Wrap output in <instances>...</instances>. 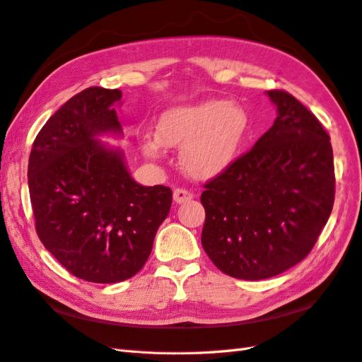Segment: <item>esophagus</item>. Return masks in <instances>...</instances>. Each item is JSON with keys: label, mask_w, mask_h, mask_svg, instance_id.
<instances>
[{"label": "esophagus", "mask_w": 362, "mask_h": 362, "mask_svg": "<svg viewBox=\"0 0 362 362\" xmlns=\"http://www.w3.org/2000/svg\"><path fill=\"white\" fill-rule=\"evenodd\" d=\"M192 197H194V194H192L191 191L185 189V188H175L174 189V202L175 204H187V202H189Z\"/></svg>", "instance_id": "34e87169"}]
</instances>
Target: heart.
<instances>
[{
    "label": "heart",
    "instance_id": "b5f03b06",
    "mask_svg": "<svg viewBox=\"0 0 362 362\" xmlns=\"http://www.w3.org/2000/svg\"><path fill=\"white\" fill-rule=\"evenodd\" d=\"M248 115L225 100L173 106L158 117L156 136L141 139L143 154L158 160L165 146L180 148L183 170L208 179L222 173L236 158L248 132Z\"/></svg>",
    "mask_w": 362,
    "mask_h": 362
}]
</instances>
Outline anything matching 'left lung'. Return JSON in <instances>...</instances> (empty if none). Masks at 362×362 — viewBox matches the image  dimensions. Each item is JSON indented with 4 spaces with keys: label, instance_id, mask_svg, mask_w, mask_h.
Returning <instances> with one entry per match:
<instances>
[{
    "label": "left lung",
    "instance_id": "obj_1",
    "mask_svg": "<svg viewBox=\"0 0 362 362\" xmlns=\"http://www.w3.org/2000/svg\"><path fill=\"white\" fill-rule=\"evenodd\" d=\"M273 126L245 154L208 180L202 245L219 270L268 279L308 256L334 202L330 137L313 112L281 89Z\"/></svg>",
    "mask_w": 362,
    "mask_h": 362
}]
</instances>
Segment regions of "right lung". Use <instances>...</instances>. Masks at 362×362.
<instances>
[{"label": "right lung", "mask_w": 362, "mask_h": 362, "mask_svg": "<svg viewBox=\"0 0 362 362\" xmlns=\"http://www.w3.org/2000/svg\"><path fill=\"white\" fill-rule=\"evenodd\" d=\"M120 98L92 86L67 100L33 140L28 168L40 240L71 274L97 284L141 270L173 202L171 188L141 187L120 151L94 140L122 131Z\"/></svg>", "instance_id": "right-lung-1"}]
</instances>
